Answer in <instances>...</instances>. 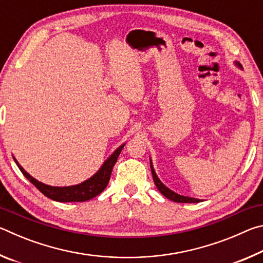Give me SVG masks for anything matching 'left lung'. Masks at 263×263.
Listing matches in <instances>:
<instances>
[{
    "label": "left lung",
    "mask_w": 263,
    "mask_h": 263,
    "mask_svg": "<svg viewBox=\"0 0 263 263\" xmlns=\"http://www.w3.org/2000/svg\"><path fill=\"white\" fill-rule=\"evenodd\" d=\"M235 65L238 66L239 68H241V65L239 64V62L235 61ZM151 171H152V175H153V180H154V183L157 185V188L159 189L160 193H161L164 197H167L168 199H171L173 202H177V203H198L201 202V199H197V198H193V197H186V196H182L174 193V191L171 190L169 188H167L166 185H164L161 181L159 180L158 175L155 174V171L153 168V164H152V160H151Z\"/></svg>",
    "instance_id": "8db88e82"
}]
</instances>
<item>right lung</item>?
Listing matches in <instances>:
<instances>
[{"mask_svg": "<svg viewBox=\"0 0 263 263\" xmlns=\"http://www.w3.org/2000/svg\"><path fill=\"white\" fill-rule=\"evenodd\" d=\"M125 144L119 146V147L115 151V152L110 155V157L105 160L102 167L99 169V172L95 175H92L90 179L82 182V183L77 185L70 186H52L47 185L45 183H42L34 177L31 176L28 172L24 171V168L17 162V160L14 158L15 162L18 166L20 171L23 173V175L28 179L31 183H32L35 188H37L42 194H44L46 197L53 199L57 202H86L89 199L96 197L103 191L106 185L109 183L111 172L115 163L117 162V159L121 154L122 149Z\"/></svg>", "mask_w": 263, "mask_h": 263, "instance_id": "obj_1", "label": "right lung"}]
</instances>
